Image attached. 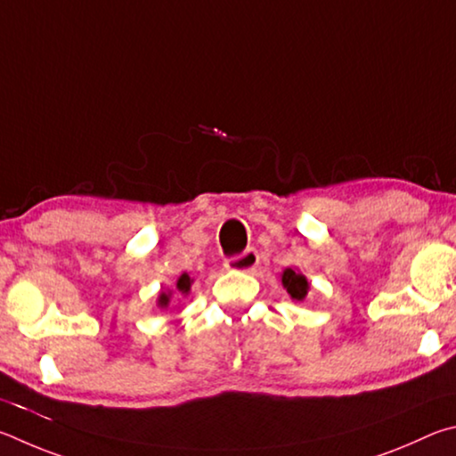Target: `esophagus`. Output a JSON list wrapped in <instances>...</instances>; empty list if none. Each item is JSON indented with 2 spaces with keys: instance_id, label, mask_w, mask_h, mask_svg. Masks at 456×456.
Masks as SVG:
<instances>
[{
  "instance_id": "34e87169",
  "label": "esophagus",
  "mask_w": 456,
  "mask_h": 456,
  "mask_svg": "<svg viewBox=\"0 0 456 456\" xmlns=\"http://www.w3.org/2000/svg\"><path fill=\"white\" fill-rule=\"evenodd\" d=\"M258 262H260V254L254 248H248V250H244L242 254H236V256L228 258L226 268L240 270V273H252V270L258 266Z\"/></svg>"
}]
</instances>
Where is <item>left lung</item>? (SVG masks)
Here are the masks:
<instances>
[{"mask_svg":"<svg viewBox=\"0 0 456 456\" xmlns=\"http://www.w3.org/2000/svg\"><path fill=\"white\" fill-rule=\"evenodd\" d=\"M282 284H284L286 292H289L294 300H305L306 292H308V282L305 276L294 273L292 268H286L282 274Z\"/></svg>","mask_w":456,"mask_h":456,"instance_id":"1","label":"left lung"}]
</instances>
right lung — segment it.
Here are the masks:
<instances>
[{"mask_svg":"<svg viewBox=\"0 0 456 456\" xmlns=\"http://www.w3.org/2000/svg\"><path fill=\"white\" fill-rule=\"evenodd\" d=\"M190 284H191V281H190V276L188 274H182L180 278H178V290L182 292V294H188V290H190ZM167 294H159V305L162 306H166L167 305Z\"/></svg>","mask_w":456,"mask_h":456,"instance_id":"right-lung-1","label":"right lung"}]
</instances>
